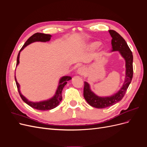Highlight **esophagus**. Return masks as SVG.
<instances>
[{
	"label": "esophagus",
	"instance_id": "1",
	"mask_svg": "<svg viewBox=\"0 0 147 147\" xmlns=\"http://www.w3.org/2000/svg\"><path fill=\"white\" fill-rule=\"evenodd\" d=\"M77 73L80 75H83L85 74V69H84V68L82 67H79L77 69Z\"/></svg>",
	"mask_w": 147,
	"mask_h": 147
}]
</instances>
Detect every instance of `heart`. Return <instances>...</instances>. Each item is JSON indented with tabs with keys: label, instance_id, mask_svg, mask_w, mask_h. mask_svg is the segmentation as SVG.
<instances>
[{
	"label": "heart",
	"instance_id": "1",
	"mask_svg": "<svg viewBox=\"0 0 147 147\" xmlns=\"http://www.w3.org/2000/svg\"><path fill=\"white\" fill-rule=\"evenodd\" d=\"M100 45V43L99 42H92L87 45V47L92 50H96Z\"/></svg>",
	"mask_w": 147,
	"mask_h": 147
}]
</instances>
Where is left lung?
I'll return each mask as SVG.
<instances>
[{
	"instance_id": "obj_1",
	"label": "left lung",
	"mask_w": 147,
	"mask_h": 147,
	"mask_svg": "<svg viewBox=\"0 0 147 147\" xmlns=\"http://www.w3.org/2000/svg\"><path fill=\"white\" fill-rule=\"evenodd\" d=\"M109 32L112 38V52L118 51L125 60L126 75L122 87L117 92L110 96L100 97L96 95L91 91L90 84L84 82L83 90L84 99L91 106L97 109L109 107L121 100L129 86L133 76V56L130 48L124 39L116 31L109 30Z\"/></svg>"
}]
</instances>
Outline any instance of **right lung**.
<instances>
[{"mask_svg":"<svg viewBox=\"0 0 147 147\" xmlns=\"http://www.w3.org/2000/svg\"><path fill=\"white\" fill-rule=\"evenodd\" d=\"M51 37V35L50 34H45L38 33V32L35 33L34 35H32V36L30 37L28 39V40L25 42L24 45L20 50L18 55L16 67L20 63V53L25 47H26L28 45H30V43H34V42H49L50 40ZM15 79L16 84L18 88V92H19V94L21 97L22 100H23L25 103H26L28 105L30 106L31 107H32L35 109L40 110H51L53 109H55L57 105H59L61 101L62 100V99H63V97H62V91H63L64 86L67 83V82L70 80L72 79V78H71V77L70 76H64L63 77H61L59 81L58 86H57V90L55 95L50 99L40 101V102L30 101L26 98V97H24L23 94H22L20 91V85L17 82L15 75Z\"/></svg>","mask_w":147,"mask_h":147,"instance_id":"right-lung-1","label":"right lung"}]
</instances>
